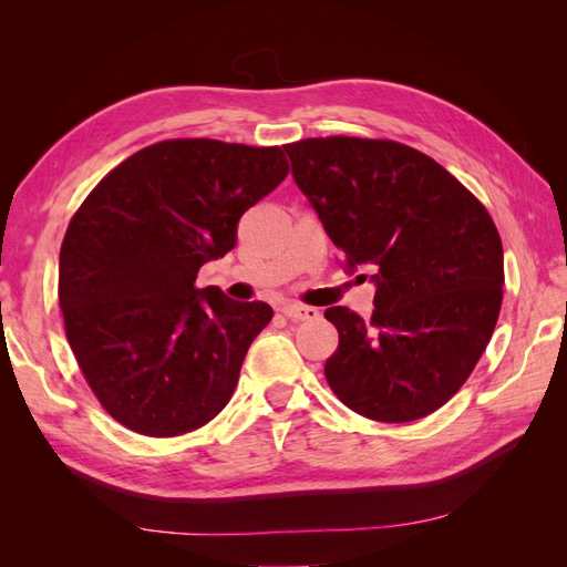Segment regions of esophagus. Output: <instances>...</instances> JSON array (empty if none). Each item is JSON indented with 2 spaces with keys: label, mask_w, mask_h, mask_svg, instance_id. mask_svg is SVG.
<instances>
[{
  "label": "esophagus",
  "mask_w": 567,
  "mask_h": 567,
  "mask_svg": "<svg viewBox=\"0 0 567 567\" xmlns=\"http://www.w3.org/2000/svg\"><path fill=\"white\" fill-rule=\"evenodd\" d=\"M281 315L293 319V321H312V319H319V310H315V307H307V305H298V302H288L281 307Z\"/></svg>",
  "instance_id": "34e87169"
}]
</instances>
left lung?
<instances>
[{
    "instance_id": "1",
    "label": "left lung",
    "mask_w": 567,
    "mask_h": 567,
    "mask_svg": "<svg viewBox=\"0 0 567 567\" xmlns=\"http://www.w3.org/2000/svg\"><path fill=\"white\" fill-rule=\"evenodd\" d=\"M284 148L348 267H373L371 319L348 307L323 312L340 336L326 381L373 421L433 414L468 381L499 319L504 248L489 213L400 142L319 136Z\"/></svg>"
}]
</instances>
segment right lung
Listing matches in <instances>:
<instances>
[{"mask_svg": "<svg viewBox=\"0 0 567 567\" xmlns=\"http://www.w3.org/2000/svg\"><path fill=\"white\" fill-rule=\"evenodd\" d=\"M288 175L279 146L167 140L113 167L82 200L59 257L65 338L109 414L148 437L213 421L231 400L267 302L196 288L236 225Z\"/></svg>", "mask_w": 567, "mask_h": 567, "instance_id": "right-lung-1", "label": "right lung"}]
</instances>
